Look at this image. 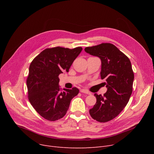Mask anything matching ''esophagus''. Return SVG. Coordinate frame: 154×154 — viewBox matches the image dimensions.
Returning <instances> with one entry per match:
<instances>
[{
  "instance_id": "esophagus-1",
  "label": "esophagus",
  "mask_w": 154,
  "mask_h": 154,
  "mask_svg": "<svg viewBox=\"0 0 154 154\" xmlns=\"http://www.w3.org/2000/svg\"><path fill=\"white\" fill-rule=\"evenodd\" d=\"M80 92H82V93H85V94H88V95H91V93L90 92H88V91L85 90V89H82V90H80Z\"/></svg>"
}]
</instances>
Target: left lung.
I'll use <instances>...</instances> for the list:
<instances>
[{
	"instance_id": "1",
	"label": "left lung",
	"mask_w": 154,
	"mask_h": 154,
	"mask_svg": "<svg viewBox=\"0 0 154 154\" xmlns=\"http://www.w3.org/2000/svg\"><path fill=\"white\" fill-rule=\"evenodd\" d=\"M85 51L101 59L100 77L105 79L107 91L103 95L94 94L96 103L89 113L99 122L116 118L126 106L133 89L134 74L131 62L123 52L110 43L87 47Z\"/></svg>"
}]
</instances>
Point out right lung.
<instances>
[{
	"instance_id": "1",
	"label": "right lung",
	"mask_w": 154,
	"mask_h": 154,
	"mask_svg": "<svg viewBox=\"0 0 154 154\" xmlns=\"http://www.w3.org/2000/svg\"><path fill=\"white\" fill-rule=\"evenodd\" d=\"M82 51L55 47L47 48L32 61L27 79L28 99L38 114L49 121L62 118L71 100L79 90L77 87L63 90L59 85V75L69 72L73 62Z\"/></svg>"
}]
</instances>
